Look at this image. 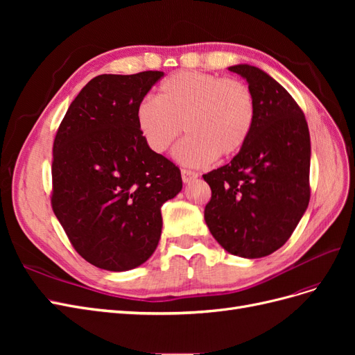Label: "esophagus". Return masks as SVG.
<instances>
[{
    "label": "esophagus",
    "mask_w": 355,
    "mask_h": 355,
    "mask_svg": "<svg viewBox=\"0 0 355 355\" xmlns=\"http://www.w3.org/2000/svg\"><path fill=\"white\" fill-rule=\"evenodd\" d=\"M180 175H182V180L185 182V184H188V182L194 180L198 178V173L197 171H192V170H188V168H182L180 170Z\"/></svg>",
    "instance_id": "esophagus-1"
}]
</instances>
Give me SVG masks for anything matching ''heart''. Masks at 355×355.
I'll use <instances>...</instances> for the list:
<instances>
[{
	"label": "heart",
	"instance_id": "b5f03b06",
	"mask_svg": "<svg viewBox=\"0 0 355 355\" xmlns=\"http://www.w3.org/2000/svg\"><path fill=\"white\" fill-rule=\"evenodd\" d=\"M135 115L153 153L164 154L185 128L188 136L176 146L175 157L182 164L206 166L244 146L254 123L256 101L243 80L179 71L159 84L157 99L139 102Z\"/></svg>",
	"mask_w": 355,
	"mask_h": 355
}]
</instances>
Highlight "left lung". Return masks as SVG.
I'll return each mask as SVG.
<instances>
[{
  "label": "left lung",
  "instance_id": "left-lung-1",
  "mask_svg": "<svg viewBox=\"0 0 355 355\" xmlns=\"http://www.w3.org/2000/svg\"><path fill=\"white\" fill-rule=\"evenodd\" d=\"M256 101L249 139L231 163L202 175L211 189L204 219L225 250L263 257L290 239L309 202L311 142L305 115L262 69L230 67Z\"/></svg>",
  "mask_w": 355,
  "mask_h": 355
}]
</instances>
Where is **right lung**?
<instances>
[{"label": "right lung", "instance_id": "add662e5", "mask_svg": "<svg viewBox=\"0 0 355 355\" xmlns=\"http://www.w3.org/2000/svg\"><path fill=\"white\" fill-rule=\"evenodd\" d=\"M163 75L94 77L53 142V211L77 253L106 271L149 259L161 237V206L182 189L179 167L153 153L136 124L137 103Z\"/></svg>", "mask_w": 355, "mask_h": 355}]
</instances>
